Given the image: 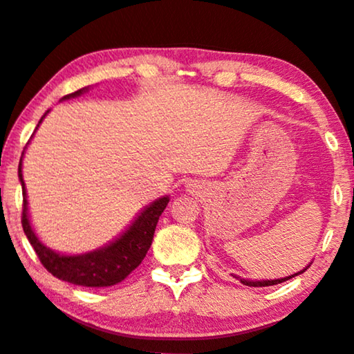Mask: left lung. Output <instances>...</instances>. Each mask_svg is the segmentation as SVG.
I'll use <instances>...</instances> for the list:
<instances>
[{
  "mask_svg": "<svg viewBox=\"0 0 354 354\" xmlns=\"http://www.w3.org/2000/svg\"><path fill=\"white\" fill-rule=\"evenodd\" d=\"M295 275H298V273H295ZM295 275L291 277H286V279H280V280H266V281H249V280H241L244 285L248 286H272V285H279L281 281H286L288 279H293Z\"/></svg>",
  "mask_w": 354,
  "mask_h": 354,
  "instance_id": "left-lung-1",
  "label": "left lung"
}]
</instances>
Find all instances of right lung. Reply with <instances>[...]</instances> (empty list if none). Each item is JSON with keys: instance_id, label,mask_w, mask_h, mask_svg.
<instances>
[{"instance_id": "add662e5", "label": "right lung", "mask_w": 354, "mask_h": 354, "mask_svg": "<svg viewBox=\"0 0 354 354\" xmlns=\"http://www.w3.org/2000/svg\"><path fill=\"white\" fill-rule=\"evenodd\" d=\"M82 91H77L64 98L79 95ZM41 121V120H40ZM19 180L22 185V194L26 196L24 187L21 163H19ZM168 197L155 201L150 204L139 218L134 221L133 226L118 238L110 246L100 249V251L84 254V256H59L50 249H46L39 241L35 233L32 232L29 218H27V201L22 202V228L27 239L35 249L41 266L48 270L56 279L69 281V283L81 286H111L124 280L139 263L144 261L150 244H152L155 228H157L158 218L168 205Z\"/></svg>"}]
</instances>
